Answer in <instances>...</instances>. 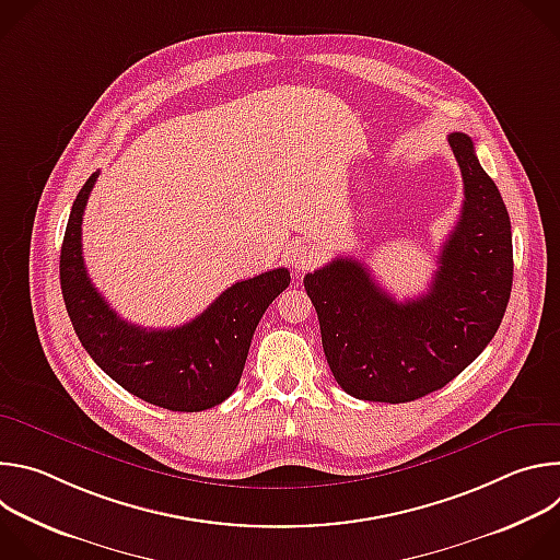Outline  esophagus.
Returning <instances> with one entry per match:
<instances>
[{
    "mask_svg": "<svg viewBox=\"0 0 560 560\" xmlns=\"http://www.w3.org/2000/svg\"><path fill=\"white\" fill-rule=\"evenodd\" d=\"M316 250L307 244H296L292 250H290V264L296 272H303L307 268H312L316 264Z\"/></svg>",
    "mask_w": 560,
    "mask_h": 560,
    "instance_id": "obj_1",
    "label": "esophagus"
}]
</instances>
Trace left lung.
I'll return each instance as SVG.
<instances>
[{"mask_svg":"<svg viewBox=\"0 0 560 560\" xmlns=\"http://www.w3.org/2000/svg\"><path fill=\"white\" fill-rule=\"evenodd\" d=\"M463 208L428 294L398 303L348 257L305 275L328 365L361 401L408 404L458 376L497 335L512 292V225L503 197L463 132L447 135Z\"/></svg>","mask_w":560,"mask_h":560,"instance_id":"obj_1","label":"left lung"}]
</instances>
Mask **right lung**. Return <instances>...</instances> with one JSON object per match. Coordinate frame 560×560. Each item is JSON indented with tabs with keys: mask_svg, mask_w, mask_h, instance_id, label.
<instances>
[{
	"mask_svg": "<svg viewBox=\"0 0 560 560\" xmlns=\"http://www.w3.org/2000/svg\"><path fill=\"white\" fill-rule=\"evenodd\" d=\"M97 175L72 203L59 257L61 294L79 341L113 381L145 404L173 412L223 404L242 378L264 312L290 285V272L277 268L236 281L179 328L148 330L124 322L91 283L82 257V221Z\"/></svg>",
	"mask_w": 560,
	"mask_h": 560,
	"instance_id": "right-lung-1",
	"label": "right lung"
}]
</instances>
